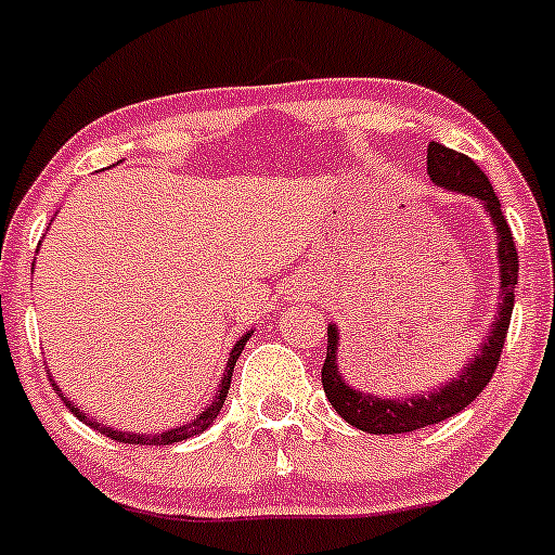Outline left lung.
Masks as SVG:
<instances>
[{"instance_id": "1", "label": "left lung", "mask_w": 555, "mask_h": 555, "mask_svg": "<svg viewBox=\"0 0 555 555\" xmlns=\"http://www.w3.org/2000/svg\"><path fill=\"white\" fill-rule=\"evenodd\" d=\"M426 171L437 188L450 190V193L468 195L476 198L485 211L490 214L494 237H498V264H500V301L498 314H494L490 333L476 349V354L468 357V365L463 367L455 378L444 380L442 386L431 389L428 395L413 397H380L371 391H360L344 380L338 371V336L336 323L327 325V357L323 365V389L327 402L333 404L338 415L349 426L360 428L367 434H408L418 428L434 426V423L452 418L455 413L466 410L476 397L490 384L494 367L500 362L505 333L511 325V312H514V291L518 283V254L514 235H511L508 222L503 217L498 195H494L490 180L485 171L463 153L450 151V147L431 142L426 151Z\"/></svg>"}]
</instances>
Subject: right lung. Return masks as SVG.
Masks as SVG:
<instances>
[{"instance_id":"add662e5","label":"right lung","mask_w":555,"mask_h":555,"mask_svg":"<svg viewBox=\"0 0 555 555\" xmlns=\"http://www.w3.org/2000/svg\"><path fill=\"white\" fill-rule=\"evenodd\" d=\"M254 336V331H246L243 333L241 338H237L235 341V347H232V351H230V357H228V365H224V378L219 380V391H217V397L211 399V404H208V408H204L201 410L198 415H195L193 421L190 423H182V426H175V428H169V431H160V434H140V431H118V428H111V426H105V423H98L94 418H89V415L85 413V410H79L74 404V399H68L61 391V386L57 384H52L55 386V391H57V397L63 399L65 402V408L70 410V413L76 415V418L79 421H85L87 426H92V428H98L100 434H105V437H111L113 442H124V444H175V442H184V439H190V437H198V434H204L208 426H211L214 421H217V415H219V410H222V404H224V397H228V391H230V380H232V367H235V362H237V357L243 354V347H246V341L248 338Z\"/></svg>"}]
</instances>
